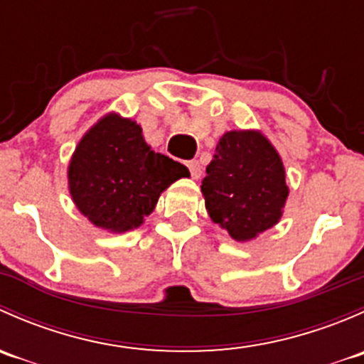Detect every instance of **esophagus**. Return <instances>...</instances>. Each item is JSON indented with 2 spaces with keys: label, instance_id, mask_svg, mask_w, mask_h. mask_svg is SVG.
<instances>
[{
  "label": "esophagus",
  "instance_id": "esophagus-1",
  "mask_svg": "<svg viewBox=\"0 0 364 364\" xmlns=\"http://www.w3.org/2000/svg\"><path fill=\"white\" fill-rule=\"evenodd\" d=\"M186 167L190 168V174H192L193 179H199L200 174H203V168H200V164L197 160L186 161Z\"/></svg>",
  "mask_w": 364,
  "mask_h": 364
}]
</instances>
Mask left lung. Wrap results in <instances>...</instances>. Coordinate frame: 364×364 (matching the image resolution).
Segmentation results:
<instances>
[{"label": "left lung", "instance_id": "left-lung-1", "mask_svg": "<svg viewBox=\"0 0 364 364\" xmlns=\"http://www.w3.org/2000/svg\"><path fill=\"white\" fill-rule=\"evenodd\" d=\"M205 172L208 215L232 240L252 241L280 222L289 197L285 167L262 132H225Z\"/></svg>", "mask_w": 364, "mask_h": 364}]
</instances>
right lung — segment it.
<instances>
[{
	"instance_id": "1",
	"label": "right lung",
	"mask_w": 364,
	"mask_h": 364,
	"mask_svg": "<svg viewBox=\"0 0 364 364\" xmlns=\"http://www.w3.org/2000/svg\"><path fill=\"white\" fill-rule=\"evenodd\" d=\"M188 176L185 165L153 151L137 121L117 112L102 116L82 135L67 171L80 215L114 234L141 227L161 192Z\"/></svg>"
}]
</instances>
